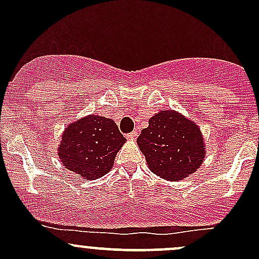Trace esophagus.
I'll return each mask as SVG.
<instances>
[{
    "mask_svg": "<svg viewBox=\"0 0 259 259\" xmlns=\"http://www.w3.org/2000/svg\"><path fill=\"white\" fill-rule=\"evenodd\" d=\"M138 135H139V132H138V130H134L133 133L127 134V139H137Z\"/></svg>",
    "mask_w": 259,
    "mask_h": 259,
    "instance_id": "1",
    "label": "esophagus"
}]
</instances>
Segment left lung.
I'll use <instances>...</instances> for the list:
<instances>
[{"label":"left lung","mask_w":259,"mask_h":259,"mask_svg":"<svg viewBox=\"0 0 259 259\" xmlns=\"http://www.w3.org/2000/svg\"><path fill=\"white\" fill-rule=\"evenodd\" d=\"M137 142L150 170L171 182L197 171L205 158L199 126L174 110L151 116Z\"/></svg>","instance_id":"8db88e82"}]
</instances>
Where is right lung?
<instances>
[{
    "mask_svg": "<svg viewBox=\"0 0 259 259\" xmlns=\"http://www.w3.org/2000/svg\"><path fill=\"white\" fill-rule=\"evenodd\" d=\"M62 165L88 180L105 176L126 139L111 119L96 115L71 122L61 137Z\"/></svg>",
    "mask_w": 259,
    "mask_h": 259,
    "instance_id": "right-lung-1",
    "label": "right lung"
}]
</instances>
